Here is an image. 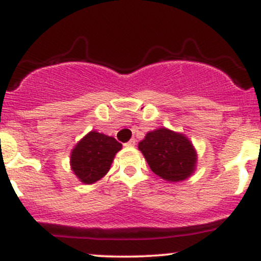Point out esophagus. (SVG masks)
I'll return each instance as SVG.
<instances>
[{
    "mask_svg": "<svg viewBox=\"0 0 261 261\" xmlns=\"http://www.w3.org/2000/svg\"><path fill=\"white\" fill-rule=\"evenodd\" d=\"M135 145H136V141H135V140H134V139H131L130 141H127V142H126V144H125L126 147H134V146H135Z\"/></svg>",
    "mask_w": 261,
    "mask_h": 261,
    "instance_id": "esophagus-1",
    "label": "esophagus"
}]
</instances>
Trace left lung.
<instances>
[{"label": "left lung", "instance_id": "8db88e82", "mask_svg": "<svg viewBox=\"0 0 261 261\" xmlns=\"http://www.w3.org/2000/svg\"><path fill=\"white\" fill-rule=\"evenodd\" d=\"M139 150L151 171L167 182L183 181L196 170L197 153L192 142L183 134L166 127L146 134Z\"/></svg>", "mask_w": 261, "mask_h": 261}]
</instances>
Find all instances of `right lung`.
I'll list each match as a JSON object with an SVG mask.
<instances>
[{
    "label": "right lung",
    "instance_id": "add662e5",
    "mask_svg": "<svg viewBox=\"0 0 261 261\" xmlns=\"http://www.w3.org/2000/svg\"><path fill=\"white\" fill-rule=\"evenodd\" d=\"M121 147L114 137L90 131L71 151V170L80 182L95 183L109 172L114 157Z\"/></svg>",
    "mask_w": 261,
    "mask_h": 261
}]
</instances>
